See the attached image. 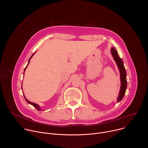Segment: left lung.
Returning <instances> with one entry per match:
<instances>
[{"instance_id":"1","label":"left lung","mask_w":148,"mask_h":148,"mask_svg":"<svg viewBox=\"0 0 148 148\" xmlns=\"http://www.w3.org/2000/svg\"><path fill=\"white\" fill-rule=\"evenodd\" d=\"M111 53L113 57L114 60L116 63V65L119 69L120 73V79H121V87L119 90V92L117 98V103L120 102L125 94V91L127 88V81H126V70L125 69L123 62L122 59L119 57L118 52L115 48L112 47L111 49Z\"/></svg>"}]
</instances>
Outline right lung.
I'll return each instance as SVG.
<instances>
[{
	"label": "right lung",
	"instance_id": "1",
	"mask_svg": "<svg viewBox=\"0 0 148 148\" xmlns=\"http://www.w3.org/2000/svg\"><path fill=\"white\" fill-rule=\"evenodd\" d=\"M36 53V52H35ZM35 53L30 57V58H29V61H28V64H27V66L26 67V68L25 69V70H24V73L23 74H25V70H26V68H27V66L29 65V62H30V59L32 58V57L34 56V54H35ZM22 91H23V90H22ZM23 95H24V94H23ZM24 97H25V99H26V101L29 103V104H30V105H33V106L34 107V108H36L37 110H38V111H41L42 110L41 109V108H40V107L39 106V105H38V104H37V103H34V102H30V101H28L27 99V98L25 97V95H24Z\"/></svg>",
	"mask_w": 148,
	"mask_h": 148
}]
</instances>
